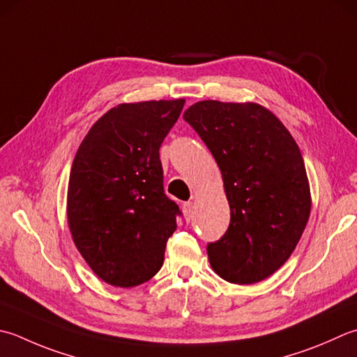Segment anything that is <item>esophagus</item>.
Segmentation results:
<instances>
[{
  "instance_id": "esophagus-1",
  "label": "esophagus",
  "mask_w": 357,
  "mask_h": 357,
  "mask_svg": "<svg viewBox=\"0 0 357 357\" xmlns=\"http://www.w3.org/2000/svg\"><path fill=\"white\" fill-rule=\"evenodd\" d=\"M183 212H184V215H185V220L190 221L192 216H193V204H192L190 201L183 202Z\"/></svg>"
}]
</instances>
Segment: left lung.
<instances>
[{"label": "left lung", "instance_id": "8db88e82", "mask_svg": "<svg viewBox=\"0 0 357 357\" xmlns=\"http://www.w3.org/2000/svg\"><path fill=\"white\" fill-rule=\"evenodd\" d=\"M184 121L218 164L230 222L207 244L212 269L226 282L252 284L291 257L311 212L305 162L278 119L257 103L204 100Z\"/></svg>", "mask_w": 357, "mask_h": 357}]
</instances>
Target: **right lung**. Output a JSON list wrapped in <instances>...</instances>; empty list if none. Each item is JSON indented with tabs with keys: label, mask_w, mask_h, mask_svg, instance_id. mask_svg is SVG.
Returning <instances> with one entry per match:
<instances>
[{
	"label": "right lung",
	"mask_w": 357,
	"mask_h": 357,
	"mask_svg": "<svg viewBox=\"0 0 357 357\" xmlns=\"http://www.w3.org/2000/svg\"><path fill=\"white\" fill-rule=\"evenodd\" d=\"M184 99L117 105L80 144L68 185V222L77 249L103 282L142 284L164 263L178 204L164 192L159 149Z\"/></svg>",
	"instance_id": "obj_1"
}]
</instances>
